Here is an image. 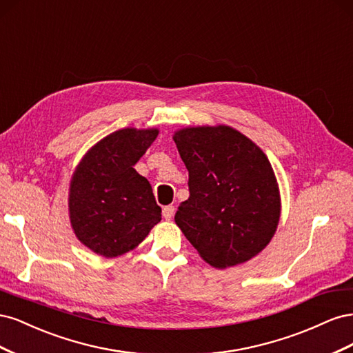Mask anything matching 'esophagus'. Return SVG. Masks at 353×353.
I'll use <instances>...</instances> for the list:
<instances>
[{
	"mask_svg": "<svg viewBox=\"0 0 353 353\" xmlns=\"http://www.w3.org/2000/svg\"><path fill=\"white\" fill-rule=\"evenodd\" d=\"M174 213H175V206H172V205L165 206V208H163V210H162V215H163V218H165V219H168V221L174 216Z\"/></svg>",
	"mask_w": 353,
	"mask_h": 353,
	"instance_id": "1",
	"label": "esophagus"
}]
</instances>
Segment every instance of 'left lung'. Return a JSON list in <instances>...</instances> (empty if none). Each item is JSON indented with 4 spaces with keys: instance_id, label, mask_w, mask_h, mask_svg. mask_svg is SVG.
<instances>
[{
    "instance_id": "obj_1",
    "label": "left lung",
    "mask_w": 353,
    "mask_h": 353,
    "mask_svg": "<svg viewBox=\"0 0 353 353\" xmlns=\"http://www.w3.org/2000/svg\"><path fill=\"white\" fill-rule=\"evenodd\" d=\"M188 169L190 197L176 225L209 265L248 262L274 237L281 201L268 157L231 126L184 128L174 134Z\"/></svg>"
}]
</instances>
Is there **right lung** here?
Returning a JSON list of instances; mask_svg holds the SVG:
<instances>
[{"mask_svg": "<svg viewBox=\"0 0 353 353\" xmlns=\"http://www.w3.org/2000/svg\"><path fill=\"white\" fill-rule=\"evenodd\" d=\"M159 130L125 128L91 147L69 188V216L78 240L104 258L135 249L162 219L152 185L134 165Z\"/></svg>", "mask_w": 353, "mask_h": 353, "instance_id": "1", "label": "right lung"}]
</instances>
